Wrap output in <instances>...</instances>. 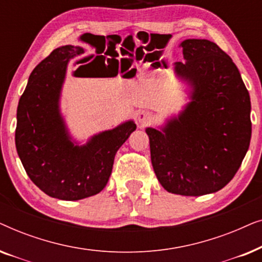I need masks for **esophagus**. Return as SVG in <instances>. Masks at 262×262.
<instances>
[{
    "label": "esophagus",
    "mask_w": 262,
    "mask_h": 262,
    "mask_svg": "<svg viewBox=\"0 0 262 262\" xmlns=\"http://www.w3.org/2000/svg\"><path fill=\"white\" fill-rule=\"evenodd\" d=\"M154 119H155L154 114L148 112V111H141L137 113V121L142 126H148L152 123Z\"/></svg>",
    "instance_id": "obj_1"
}]
</instances>
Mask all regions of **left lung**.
Masks as SVG:
<instances>
[{"label": "left lung", "mask_w": 262, "mask_h": 262, "mask_svg": "<svg viewBox=\"0 0 262 262\" xmlns=\"http://www.w3.org/2000/svg\"><path fill=\"white\" fill-rule=\"evenodd\" d=\"M175 70L193 85L192 101L162 131L148 127L154 171L166 191L204 195L238 170L252 136L250 98L237 67L214 42H181Z\"/></svg>", "instance_id": "1"}]
</instances>
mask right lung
<instances>
[{
	"label": "right lung",
	"instance_id": "add662e5",
	"mask_svg": "<svg viewBox=\"0 0 262 262\" xmlns=\"http://www.w3.org/2000/svg\"><path fill=\"white\" fill-rule=\"evenodd\" d=\"M83 52L74 45L53 50L31 73L17 105L15 145L21 163L35 186L62 200H80L101 192L118 149L136 130L134 121H126L94 136L83 146L70 142L58 99L68 62ZM83 73L99 76V68Z\"/></svg>",
	"mask_w": 262,
	"mask_h": 262
}]
</instances>
